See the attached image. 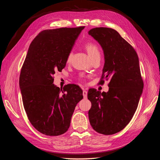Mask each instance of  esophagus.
Listing matches in <instances>:
<instances>
[{
	"instance_id": "obj_1",
	"label": "esophagus",
	"mask_w": 160,
	"mask_h": 160,
	"mask_svg": "<svg viewBox=\"0 0 160 160\" xmlns=\"http://www.w3.org/2000/svg\"><path fill=\"white\" fill-rule=\"evenodd\" d=\"M83 98L85 99L87 98V97H88V91H85V90H83Z\"/></svg>"
}]
</instances>
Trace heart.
Here are the masks:
<instances>
[{"label": "heart", "instance_id": "b5f03b06", "mask_svg": "<svg viewBox=\"0 0 160 160\" xmlns=\"http://www.w3.org/2000/svg\"><path fill=\"white\" fill-rule=\"evenodd\" d=\"M85 48L86 49V51L88 52L89 56L90 57L91 59H93V58L96 57H100V52L98 47L93 42H88L85 44ZM72 52H70L67 57V61L69 62L71 59L72 57Z\"/></svg>", "mask_w": 160, "mask_h": 160}]
</instances>
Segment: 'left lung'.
I'll list each match as a JSON object with an SVG mask.
<instances>
[{
	"instance_id": "left-lung-1",
	"label": "left lung",
	"mask_w": 160,
	"mask_h": 160,
	"mask_svg": "<svg viewBox=\"0 0 160 160\" xmlns=\"http://www.w3.org/2000/svg\"><path fill=\"white\" fill-rule=\"evenodd\" d=\"M101 46L105 64L99 83L109 79V91L90 89L89 119L93 129L101 134L112 135L129 123L138 108L143 82L136 51L111 28L97 27L89 31Z\"/></svg>"
}]
</instances>
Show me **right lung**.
Segmentation results:
<instances>
[{
  "label": "right lung",
  "instance_id": "1",
  "mask_svg": "<svg viewBox=\"0 0 160 160\" xmlns=\"http://www.w3.org/2000/svg\"><path fill=\"white\" fill-rule=\"evenodd\" d=\"M85 27L41 31L28 48L19 86L24 108L32 126L42 134L57 136L68 130L77 104L83 99L78 85L63 89L53 84V75L65 68L67 57Z\"/></svg>",
  "mask_w": 160,
  "mask_h": 160
}]
</instances>
